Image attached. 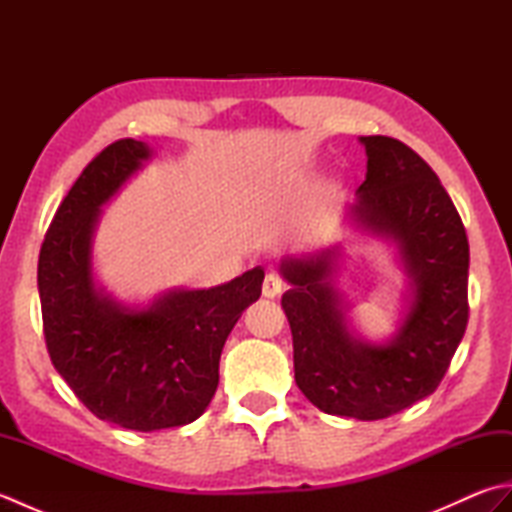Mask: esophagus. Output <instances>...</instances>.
I'll return each instance as SVG.
<instances>
[{
  "label": "esophagus",
  "mask_w": 512,
  "mask_h": 512,
  "mask_svg": "<svg viewBox=\"0 0 512 512\" xmlns=\"http://www.w3.org/2000/svg\"><path fill=\"white\" fill-rule=\"evenodd\" d=\"M281 290H284V281H281L277 275H268L264 279V286H262V292L266 299H275L281 295Z\"/></svg>",
  "instance_id": "obj_1"
}]
</instances>
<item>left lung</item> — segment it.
I'll list each match as a JSON object with an SVG mask.
<instances>
[{"label":"left lung","instance_id":"1","mask_svg":"<svg viewBox=\"0 0 512 512\" xmlns=\"http://www.w3.org/2000/svg\"><path fill=\"white\" fill-rule=\"evenodd\" d=\"M367 176L352 220L391 237L411 279L407 317L389 343L350 334L332 284L334 250L284 257L281 297L295 350V380L332 416L380 420L438 389L469 323V239L438 176L389 136H363Z\"/></svg>","mask_w":512,"mask_h":512}]
</instances>
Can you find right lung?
I'll return each mask as SVG.
<instances>
[{
	"instance_id": "add662e5",
	"label": "right lung",
	"mask_w": 512,
	"mask_h": 512,
	"mask_svg": "<svg viewBox=\"0 0 512 512\" xmlns=\"http://www.w3.org/2000/svg\"><path fill=\"white\" fill-rule=\"evenodd\" d=\"M149 156L134 138L107 145L54 213L37 266L54 369L96 418L132 431L202 416L220 383L222 347L264 281L257 266L209 290H169L147 308H125L96 290L92 235L101 206Z\"/></svg>"
}]
</instances>
